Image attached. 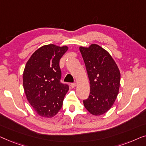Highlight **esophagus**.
<instances>
[{"label":"esophagus","mask_w":146,"mask_h":146,"mask_svg":"<svg viewBox=\"0 0 146 146\" xmlns=\"http://www.w3.org/2000/svg\"><path fill=\"white\" fill-rule=\"evenodd\" d=\"M76 85H77V84H76V83H71V87L72 88H74L76 87Z\"/></svg>","instance_id":"obj_1"}]
</instances>
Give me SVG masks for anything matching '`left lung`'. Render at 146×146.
Returning a JSON list of instances; mask_svg holds the SVG:
<instances>
[{
  "label": "left lung",
  "instance_id": "1",
  "mask_svg": "<svg viewBox=\"0 0 146 146\" xmlns=\"http://www.w3.org/2000/svg\"><path fill=\"white\" fill-rule=\"evenodd\" d=\"M88 77L90 94L83 100L84 106L90 113L100 116L106 113L116 100L119 91L120 73L107 51L96 44L89 48L80 47Z\"/></svg>",
  "mask_w": 146,
  "mask_h": 146
}]
</instances>
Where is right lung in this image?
Instances as JSON below:
<instances>
[{
    "instance_id": "obj_1",
    "label": "right lung",
    "mask_w": 146,
    "mask_h": 146,
    "mask_svg": "<svg viewBox=\"0 0 146 146\" xmlns=\"http://www.w3.org/2000/svg\"><path fill=\"white\" fill-rule=\"evenodd\" d=\"M68 50L67 46L46 45L35 52L26 63L23 86L26 98L38 115L52 118L62 107L69 90L61 83L59 61Z\"/></svg>"
}]
</instances>
